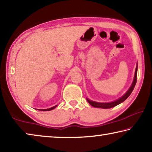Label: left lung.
<instances>
[{
    "label": "left lung",
    "mask_w": 152,
    "mask_h": 152,
    "mask_svg": "<svg viewBox=\"0 0 152 152\" xmlns=\"http://www.w3.org/2000/svg\"><path fill=\"white\" fill-rule=\"evenodd\" d=\"M137 68H138V66H137L136 67V69H135V73H134V79H133V82H132V85L131 86V87L127 91V92L124 94V95L119 98L118 99L114 101V102H110V103H99V102H93V101L89 100L88 99L86 98V100L87 102L89 103V104L92 105V106L95 107H99V108H103V109H108V108H112L113 107L116 106L117 105L120 104L122 102H124L125 100L127 98L129 97V95H131V93L133 91V89L134 88V86L136 85L137 83Z\"/></svg>",
    "instance_id": "obj_1"
}]
</instances>
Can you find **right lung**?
<instances>
[{"instance_id": "right-lung-1", "label": "right lung", "mask_w": 152, "mask_h": 152, "mask_svg": "<svg viewBox=\"0 0 152 152\" xmlns=\"http://www.w3.org/2000/svg\"><path fill=\"white\" fill-rule=\"evenodd\" d=\"M57 106V105H55V106H53V107H50V108H49V109H45V110H40V111H50V110H52L55 109V108Z\"/></svg>"}]
</instances>
